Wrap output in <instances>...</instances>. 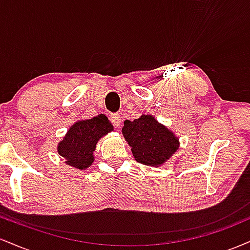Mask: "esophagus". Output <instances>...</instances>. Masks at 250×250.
<instances>
[{"label": "esophagus", "mask_w": 250, "mask_h": 250, "mask_svg": "<svg viewBox=\"0 0 250 250\" xmlns=\"http://www.w3.org/2000/svg\"><path fill=\"white\" fill-rule=\"evenodd\" d=\"M110 121L114 125H115V127H120V125H121L122 119H121V116L119 115V114H113V115L110 116Z\"/></svg>", "instance_id": "34e87169"}]
</instances>
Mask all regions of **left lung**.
<instances>
[{"label":"left lung","instance_id":"1","mask_svg":"<svg viewBox=\"0 0 250 250\" xmlns=\"http://www.w3.org/2000/svg\"><path fill=\"white\" fill-rule=\"evenodd\" d=\"M122 134L135 160L146 166L159 167L179 148L177 137L150 115L125 121Z\"/></svg>","mask_w":250,"mask_h":250}]
</instances>
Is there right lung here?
Returning <instances> with one entry per match:
<instances>
[{"label": "right lung", "instance_id": "obj_1", "mask_svg": "<svg viewBox=\"0 0 250 250\" xmlns=\"http://www.w3.org/2000/svg\"><path fill=\"white\" fill-rule=\"evenodd\" d=\"M113 130V125L105 115L83 120L71 125L57 151L67 160V165L79 169H85L94 161L93 151L100 137Z\"/></svg>", "mask_w": 250, "mask_h": 250}]
</instances>
